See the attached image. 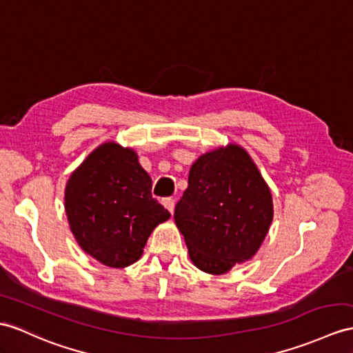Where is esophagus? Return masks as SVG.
<instances>
[{
    "mask_svg": "<svg viewBox=\"0 0 353 353\" xmlns=\"http://www.w3.org/2000/svg\"><path fill=\"white\" fill-rule=\"evenodd\" d=\"M163 205L166 206L168 211L172 214L174 212V208H175V201L172 199V197H166V199H163Z\"/></svg>",
    "mask_w": 353,
    "mask_h": 353,
    "instance_id": "esophagus-1",
    "label": "esophagus"
}]
</instances>
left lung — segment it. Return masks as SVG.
Wrapping results in <instances>:
<instances>
[{
  "label": "left lung",
  "mask_w": 353,
  "mask_h": 353,
  "mask_svg": "<svg viewBox=\"0 0 353 353\" xmlns=\"http://www.w3.org/2000/svg\"><path fill=\"white\" fill-rule=\"evenodd\" d=\"M272 214L271 192L254 161L232 143L193 163L174 217L197 268L225 274L259 250Z\"/></svg>",
  "instance_id": "8db88e82"
}]
</instances>
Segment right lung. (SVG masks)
Masks as SVG:
<instances>
[{
	"label": "right lung",
	"instance_id": "right-lung-1",
	"mask_svg": "<svg viewBox=\"0 0 353 353\" xmlns=\"http://www.w3.org/2000/svg\"><path fill=\"white\" fill-rule=\"evenodd\" d=\"M137 154L115 142L94 150L65 185V214L77 244L110 268L141 259L151 232L170 214L151 194Z\"/></svg>",
	"mask_w": 353,
	"mask_h": 353
}]
</instances>
